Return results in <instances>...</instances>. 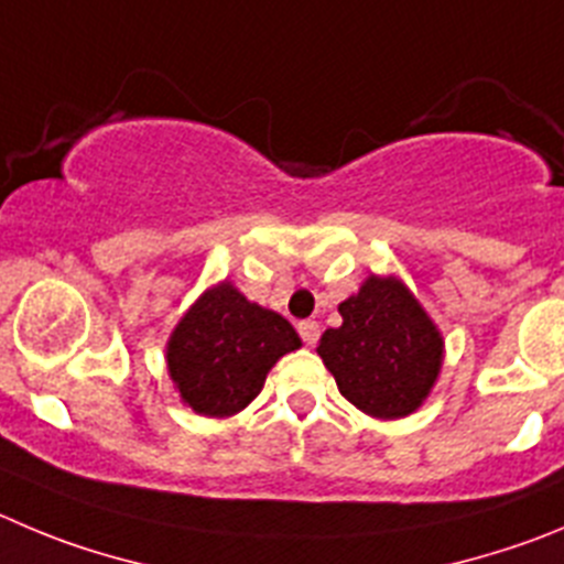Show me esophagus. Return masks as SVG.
<instances>
[{
  "mask_svg": "<svg viewBox=\"0 0 564 564\" xmlns=\"http://www.w3.org/2000/svg\"><path fill=\"white\" fill-rule=\"evenodd\" d=\"M297 330H300V336H303V341H306V345H317V339H319V323H317V319H303V323L297 325Z\"/></svg>",
  "mask_w": 564,
  "mask_h": 564,
  "instance_id": "obj_1",
  "label": "esophagus"
}]
</instances>
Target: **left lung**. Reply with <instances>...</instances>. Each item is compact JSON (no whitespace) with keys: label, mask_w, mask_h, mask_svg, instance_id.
Wrapping results in <instances>:
<instances>
[{"label":"left lung","mask_w":564,"mask_h":564,"mask_svg":"<svg viewBox=\"0 0 564 564\" xmlns=\"http://www.w3.org/2000/svg\"><path fill=\"white\" fill-rule=\"evenodd\" d=\"M339 314L317 345L339 392L376 420L417 412L442 372L445 339L412 289L398 275H367Z\"/></svg>","instance_id":"1"}]
</instances>
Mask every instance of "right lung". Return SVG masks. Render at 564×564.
<instances>
[{
	"label": "right lung",
	"mask_w": 564,
	"mask_h": 564,
	"mask_svg": "<svg viewBox=\"0 0 564 564\" xmlns=\"http://www.w3.org/2000/svg\"><path fill=\"white\" fill-rule=\"evenodd\" d=\"M300 345L289 319L219 281L170 334L166 370L183 406L203 417H234L256 401L275 361Z\"/></svg>",
	"instance_id": "add662e5"
}]
</instances>
